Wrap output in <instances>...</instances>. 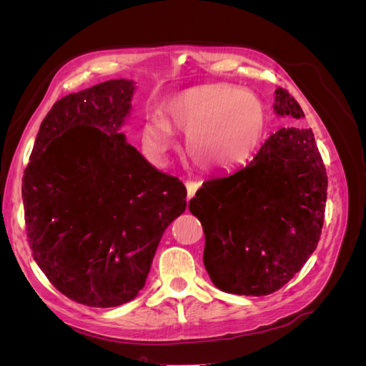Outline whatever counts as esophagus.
<instances>
[{"instance_id": "1", "label": "esophagus", "mask_w": 366, "mask_h": 366, "mask_svg": "<svg viewBox=\"0 0 366 366\" xmlns=\"http://www.w3.org/2000/svg\"><path fill=\"white\" fill-rule=\"evenodd\" d=\"M198 187H200V183H197V182H186L187 200H191V198L195 195V192L198 191Z\"/></svg>"}]
</instances>
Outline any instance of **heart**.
I'll return each mask as SVG.
<instances>
[{
	"label": "heart",
	"instance_id": "heart-1",
	"mask_svg": "<svg viewBox=\"0 0 366 366\" xmlns=\"http://www.w3.org/2000/svg\"><path fill=\"white\" fill-rule=\"evenodd\" d=\"M267 116L258 96L232 86L186 88L162 104L160 117L142 129L143 142L163 160L174 147L172 131L186 132L184 148L206 171H234L258 149Z\"/></svg>",
	"mask_w": 366,
	"mask_h": 366
}]
</instances>
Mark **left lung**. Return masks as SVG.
I'll return each mask as SVG.
<instances>
[{
  "mask_svg": "<svg viewBox=\"0 0 366 366\" xmlns=\"http://www.w3.org/2000/svg\"><path fill=\"white\" fill-rule=\"evenodd\" d=\"M274 113L302 120L284 88ZM327 172L312 129L281 128L250 163L203 183L189 202L204 230L203 262L219 290L264 296L280 290L304 267L324 226Z\"/></svg>",
  "mask_w": 366,
  "mask_h": 366,
  "instance_id": "left-lung-1",
  "label": "left lung"
}]
</instances>
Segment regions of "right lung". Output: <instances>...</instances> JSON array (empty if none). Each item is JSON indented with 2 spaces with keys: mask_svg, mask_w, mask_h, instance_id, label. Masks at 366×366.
<instances>
[{
  "mask_svg": "<svg viewBox=\"0 0 366 366\" xmlns=\"http://www.w3.org/2000/svg\"><path fill=\"white\" fill-rule=\"evenodd\" d=\"M134 82L62 97L42 120L23 177L29 244L71 301L117 307L145 285L159 242L186 209V187L127 142Z\"/></svg>",
  "mask_w": 366,
  "mask_h": 366,
  "instance_id": "obj_1",
  "label": "right lung"
}]
</instances>
